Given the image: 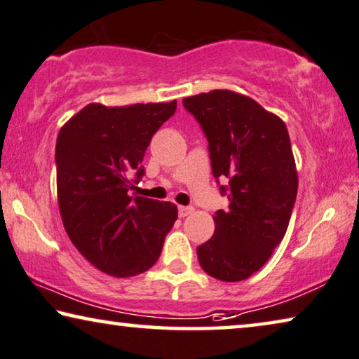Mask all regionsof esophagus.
<instances>
[{
	"instance_id": "esophagus-1",
	"label": "esophagus",
	"mask_w": 359,
	"mask_h": 359,
	"mask_svg": "<svg viewBox=\"0 0 359 359\" xmlns=\"http://www.w3.org/2000/svg\"><path fill=\"white\" fill-rule=\"evenodd\" d=\"M191 212H194V208L191 206H179V217H187Z\"/></svg>"
}]
</instances>
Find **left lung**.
<instances>
[{
  "instance_id": "obj_1",
  "label": "left lung",
  "mask_w": 359,
  "mask_h": 359,
  "mask_svg": "<svg viewBox=\"0 0 359 359\" xmlns=\"http://www.w3.org/2000/svg\"><path fill=\"white\" fill-rule=\"evenodd\" d=\"M208 138L214 177L229 208L214 214V235L196 248L206 274L248 279L280 243L297 200L298 174L290 137L279 116L250 96L212 90L182 101Z\"/></svg>"
}]
</instances>
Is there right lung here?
I'll use <instances>...</instances> for the list:
<instances>
[{
    "instance_id": "add662e5",
    "label": "right lung",
    "mask_w": 359,
    "mask_h": 359,
    "mask_svg": "<svg viewBox=\"0 0 359 359\" xmlns=\"http://www.w3.org/2000/svg\"><path fill=\"white\" fill-rule=\"evenodd\" d=\"M177 101L109 106L92 103L61 127L56 187L64 229L85 259L112 277L148 271L161 255L177 206L132 196L145 174L151 137Z\"/></svg>"
}]
</instances>
